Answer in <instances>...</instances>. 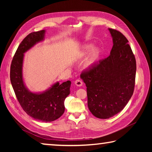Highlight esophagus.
I'll return each mask as SVG.
<instances>
[{
  "label": "esophagus",
  "instance_id": "obj_1",
  "mask_svg": "<svg viewBox=\"0 0 152 152\" xmlns=\"http://www.w3.org/2000/svg\"><path fill=\"white\" fill-rule=\"evenodd\" d=\"M74 84H75V85L77 86H82V82L80 80H76L74 82Z\"/></svg>",
  "mask_w": 152,
  "mask_h": 152
}]
</instances>
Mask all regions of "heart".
<instances>
[{"instance_id":"obj_1","label":"heart","mask_w":152,"mask_h":152,"mask_svg":"<svg viewBox=\"0 0 152 152\" xmlns=\"http://www.w3.org/2000/svg\"><path fill=\"white\" fill-rule=\"evenodd\" d=\"M92 47H93V45L92 43H88V44L84 45L82 50H80L77 54L78 58H82L85 57L88 53H89L86 59L85 64H84V66L86 68H91L92 67H93L99 60L101 54V48L99 47H94L92 48Z\"/></svg>"}]
</instances>
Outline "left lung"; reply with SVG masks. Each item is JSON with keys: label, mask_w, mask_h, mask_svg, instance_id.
<instances>
[{"label": "left lung", "mask_w": 152, "mask_h": 152, "mask_svg": "<svg viewBox=\"0 0 152 152\" xmlns=\"http://www.w3.org/2000/svg\"><path fill=\"white\" fill-rule=\"evenodd\" d=\"M108 30L113 43L109 56L80 75L90 111L104 119L124 109L133 95L136 74L135 58L127 38L117 30Z\"/></svg>", "instance_id": "left-lung-1"}]
</instances>
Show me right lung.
I'll return each mask as SVG.
<instances>
[{"label": "right lung", "mask_w": 152, "mask_h": 152, "mask_svg": "<svg viewBox=\"0 0 152 152\" xmlns=\"http://www.w3.org/2000/svg\"><path fill=\"white\" fill-rule=\"evenodd\" d=\"M45 32L42 30L31 33L22 41L12 60L10 78L18 101L25 113L34 119L51 122L64 114V101L70 93L71 82H56L44 91L34 92L25 85L23 74L24 53L44 41Z\"/></svg>", "instance_id": "add662e5"}]
</instances>
